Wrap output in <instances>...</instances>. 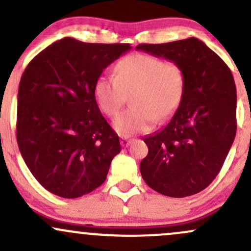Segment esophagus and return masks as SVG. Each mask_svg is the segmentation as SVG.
I'll list each match as a JSON object with an SVG mask.
<instances>
[{
	"label": "esophagus",
	"instance_id": "1",
	"mask_svg": "<svg viewBox=\"0 0 251 251\" xmlns=\"http://www.w3.org/2000/svg\"><path fill=\"white\" fill-rule=\"evenodd\" d=\"M131 142H132L131 137H128V136L120 137V144L123 145V147H128V145L131 144Z\"/></svg>",
	"mask_w": 251,
	"mask_h": 251
}]
</instances>
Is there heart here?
Here are the masks:
<instances>
[{
  "instance_id": "1",
  "label": "heart",
  "mask_w": 251,
  "mask_h": 251,
  "mask_svg": "<svg viewBox=\"0 0 251 251\" xmlns=\"http://www.w3.org/2000/svg\"><path fill=\"white\" fill-rule=\"evenodd\" d=\"M117 75L103 74L95 81L94 98L103 114L114 117L127 94L133 93V107L114 120L121 134L147 132L156 120H168L175 114L186 92V76L176 62L149 53H133L118 62Z\"/></svg>"
}]
</instances>
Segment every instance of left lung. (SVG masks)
<instances>
[{"label":"left lung","mask_w":251,"mask_h":251,"mask_svg":"<svg viewBox=\"0 0 251 251\" xmlns=\"http://www.w3.org/2000/svg\"><path fill=\"white\" fill-rule=\"evenodd\" d=\"M136 50L176 62L186 76L183 100L161 131L144 138L140 174L172 198L201 192L216 178L236 136V85L230 69L197 38L140 44Z\"/></svg>","instance_id":"8db88e82"}]
</instances>
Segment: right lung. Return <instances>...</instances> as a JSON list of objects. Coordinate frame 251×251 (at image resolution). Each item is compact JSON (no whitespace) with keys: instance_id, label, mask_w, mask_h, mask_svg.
I'll list each match as a JSON object with an SVG mask.
<instances>
[{"instance_id":"right-lung-1","label":"right lung","mask_w":251,"mask_h":251,"mask_svg":"<svg viewBox=\"0 0 251 251\" xmlns=\"http://www.w3.org/2000/svg\"><path fill=\"white\" fill-rule=\"evenodd\" d=\"M130 49V44H89L67 37L25 69L16 139L26 166L49 192L74 199L106 180L120 143L93 89L104 69Z\"/></svg>"}]
</instances>
